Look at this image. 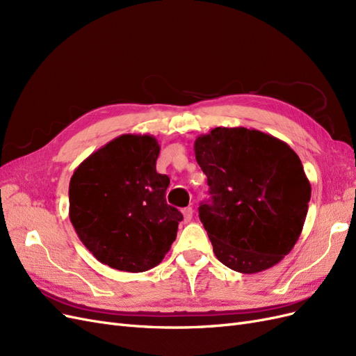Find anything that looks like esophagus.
Listing matches in <instances>:
<instances>
[{
  "label": "esophagus",
  "instance_id": "1",
  "mask_svg": "<svg viewBox=\"0 0 356 356\" xmlns=\"http://www.w3.org/2000/svg\"><path fill=\"white\" fill-rule=\"evenodd\" d=\"M193 213H195V209L190 208V207L182 209V215H184V220H186V221H191V218H193Z\"/></svg>",
  "mask_w": 356,
  "mask_h": 356
}]
</instances>
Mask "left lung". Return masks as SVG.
Wrapping results in <instances>:
<instances>
[{"instance_id":"obj_1","label":"left lung","mask_w":356,"mask_h":356,"mask_svg":"<svg viewBox=\"0 0 356 356\" xmlns=\"http://www.w3.org/2000/svg\"><path fill=\"white\" fill-rule=\"evenodd\" d=\"M195 154L209 195L199 207L213 254L239 273L263 272L291 252L303 230L310 182L286 143L246 127H215Z\"/></svg>"}]
</instances>
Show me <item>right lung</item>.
<instances>
[{"mask_svg":"<svg viewBox=\"0 0 356 356\" xmlns=\"http://www.w3.org/2000/svg\"><path fill=\"white\" fill-rule=\"evenodd\" d=\"M152 135L126 134L92 153L70 181V220L102 264L122 272L149 270L177 238L182 213L166 203L169 177L156 170Z\"/></svg>","mask_w":356,"mask_h":356,"instance_id":"obj_1","label":"right lung"}]
</instances>
